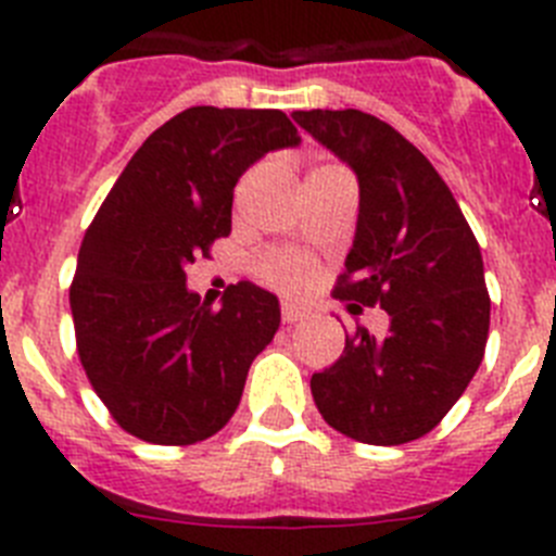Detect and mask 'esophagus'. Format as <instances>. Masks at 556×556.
<instances>
[{"instance_id":"1","label":"esophagus","mask_w":556,"mask_h":556,"mask_svg":"<svg viewBox=\"0 0 556 556\" xmlns=\"http://www.w3.org/2000/svg\"><path fill=\"white\" fill-rule=\"evenodd\" d=\"M281 320L287 323V326H294V323L306 320V312H303L301 306H294V303H283V306H281Z\"/></svg>"}]
</instances>
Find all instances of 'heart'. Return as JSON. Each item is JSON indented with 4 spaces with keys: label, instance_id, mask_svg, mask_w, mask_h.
<instances>
[{
    "label": "heart",
    "instance_id": "1",
    "mask_svg": "<svg viewBox=\"0 0 556 556\" xmlns=\"http://www.w3.org/2000/svg\"><path fill=\"white\" fill-rule=\"evenodd\" d=\"M255 273L264 283L281 292H301L312 281L314 264L308 255L294 253V250H269L255 262Z\"/></svg>",
    "mask_w": 556,
    "mask_h": 556
}]
</instances>
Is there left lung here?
I'll return each mask as SVG.
<instances>
[{
  "label": "left lung",
  "instance_id": "left-lung-1",
  "mask_svg": "<svg viewBox=\"0 0 556 556\" xmlns=\"http://www.w3.org/2000/svg\"><path fill=\"white\" fill-rule=\"evenodd\" d=\"M294 122L358 178V223L333 298L381 306L390 331L356 328L312 376L331 429L370 445L429 434L484 358L490 294L468 219L424 152L356 108L298 111Z\"/></svg>",
  "mask_w": 556,
  "mask_h": 556
}]
</instances>
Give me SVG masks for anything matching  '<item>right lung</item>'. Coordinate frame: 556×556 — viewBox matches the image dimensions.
Here are the masks:
<instances>
[{"mask_svg":"<svg viewBox=\"0 0 556 556\" xmlns=\"http://www.w3.org/2000/svg\"><path fill=\"white\" fill-rule=\"evenodd\" d=\"M298 141L283 111L189 108L152 132L108 191L83 236L68 306L83 370L127 434L194 445L233 417L253 358L281 323L278 298L239 281L214 312L186 289V267L230 233L242 172Z\"/></svg>","mask_w":556,"mask_h":556,"instance_id":"1","label":"right lung"}]
</instances>
